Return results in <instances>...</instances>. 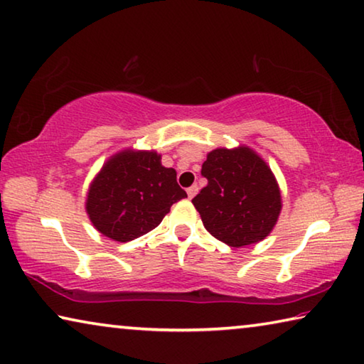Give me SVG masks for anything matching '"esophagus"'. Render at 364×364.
Instances as JSON below:
<instances>
[{
  "label": "esophagus",
  "instance_id": "esophagus-1",
  "mask_svg": "<svg viewBox=\"0 0 364 364\" xmlns=\"http://www.w3.org/2000/svg\"><path fill=\"white\" fill-rule=\"evenodd\" d=\"M198 191H199L198 184H193V186H191V188H188V189H186V193H188V198H189V199H193V198H194V196H196V194H198Z\"/></svg>",
  "mask_w": 364,
  "mask_h": 364
}]
</instances>
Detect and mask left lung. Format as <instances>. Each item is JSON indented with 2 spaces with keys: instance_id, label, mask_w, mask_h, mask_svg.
I'll return each instance as SVG.
<instances>
[{
  "instance_id": "8db88e82",
  "label": "left lung",
  "mask_w": 364,
  "mask_h": 364,
  "mask_svg": "<svg viewBox=\"0 0 364 364\" xmlns=\"http://www.w3.org/2000/svg\"><path fill=\"white\" fill-rule=\"evenodd\" d=\"M207 186L193 199L207 232L222 243L241 247L262 241L282 210L272 170L251 151L215 149L203 164Z\"/></svg>"
}]
</instances>
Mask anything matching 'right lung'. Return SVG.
I'll return each mask as SVG.
<instances>
[{"label":"right lung","mask_w":364,"mask_h":364,"mask_svg":"<svg viewBox=\"0 0 364 364\" xmlns=\"http://www.w3.org/2000/svg\"><path fill=\"white\" fill-rule=\"evenodd\" d=\"M157 152L114 154L92 181L85 210L102 235L119 243L159 227L170 207L188 198L176 171L165 168Z\"/></svg>","instance_id":"right-lung-1"}]
</instances>
